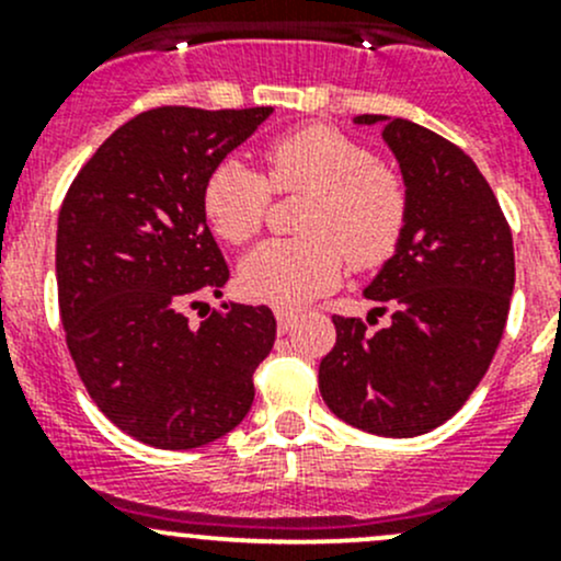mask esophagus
Masks as SVG:
<instances>
[{
  "label": "esophagus",
  "instance_id": "34e87169",
  "mask_svg": "<svg viewBox=\"0 0 561 561\" xmlns=\"http://www.w3.org/2000/svg\"><path fill=\"white\" fill-rule=\"evenodd\" d=\"M296 320H298V314L293 312V309H276V325H279L282 333L290 331V328L296 325Z\"/></svg>",
  "mask_w": 561,
  "mask_h": 561
}]
</instances>
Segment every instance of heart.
Here are the masks:
<instances>
[{"instance_id":"heart-1","label":"heart","mask_w":561,"mask_h":561,"mask_svg":"<svg viewBox=\"0 0 561 561\" xmlns=\"http://www.w3.org/2000/svg\"><path fill=\"white\" fill-rule=\"evenodd\" d=\"M268 179L239 160L214 168L203 186V211L214 233L247 244L268 214L271 190L309 195L301 239L268 241L241 265V285L274 307H304L339 285L344 265L375 268L399 247L407 225L404 181L342 129L314 124L265 149Z\"/></svg>"}]
</instances>
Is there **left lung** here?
<instances>
[{
  "instance_id": "left-lung-1",
  "label": "left lung",
  "mask_w": 561,
  "mask_h": 561,
  "mask_svg": "<svg viewBox=\"0 0 561 561\" xmlns=\"http://www.w3.org/2000/svg\"><path fill=\"white\" fill-rule=\"evenodd\" d=\"M382 124L407 190V225L364 296L390 322L366 331L333 317L336 344L320 360L328 410L377 437H417L469 399L500 347L511 312L516 257L489 181L443 135L407 118Z\"/></svg>"
}]
</instances>
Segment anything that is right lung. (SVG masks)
Here are the masks:
<instances>
[{
  "mask_svg": "<svg viewBox=\"0 0 561 561\" xmlns=\"http://www.w3.org/2000/svg\"><path fill=\"white\" fill-rule=\"evenodd\" d=\"M271 113H138L94 151L61 203L56 285L67 350L107 421L151 448L190 450L233 432L274 347L268 307L222 304L201 325L186 317L201 296H222L230 276L203 186Z\"/></svg>",
  "mask_w": 561,
  "mask_h": 561,
  "instance_id": "1",
  "label": "right lung"
}]
</instances>
